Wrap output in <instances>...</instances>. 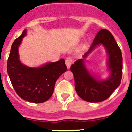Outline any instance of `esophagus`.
<instances>
[{
	"label": "esophagus",
	"instance_id": "esophagus-1",
	"mask_svg": "<svg viewBox=\"0 0 132 132\" xmlns=\"http://www.w3.org/2000/svg\"><path fill=\"white\" fill-rule=\"evenodd\" d=\"M72 63H73V59L71 57L66 58V59H65V64H66V66H67V69L70 68Z\"/></svg>",
	"mask_w": 132,
	"mask_h": 132
}]
</instances>
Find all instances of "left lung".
Wrapping results in <instances>:
<instances>
[{"mask_svg":"<svg viewBox=\"0 0 132 132\" xmlns=\"http://www.w3.org/2000/svg\"><path fill=\"white\" fill-rule=\"evenodd\" d=\"M102 45L109 55L107 65L111 72L105 80L98 79L89 73L85 66L84 59L97 46ZM75 79V88L82 100L90 102H99L110 97L120 85L122 77V55L114 36L108 30L98 31L91 46L83 55L71 66Z\"/></svg>","mask_w":132,"mask_h":132,"instance_id":"1","label":"left lung"}]
</instances>
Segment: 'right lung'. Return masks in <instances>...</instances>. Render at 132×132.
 <instances>
[{
  "label": "right lung",
  "mask_w": 132,
  "mask_h": 132,
  "mask_svg": "<svg viewBox=\"0 0 132 132\" xmlns=\"http://www.w3.org/2000/svg\"><path fill=\"white\" fill-rule=\"evenodd\" d=\"M26 31L24 30L12 45L7 62V72L12 87L21 98L30 102L42 103L52 96L55 82L67 71V67L64 59L47 63L39 67L23 65L20 61L18 47Z\"/></svg>",
  "instance_id": "right-lung-1"
}]
</instances>
